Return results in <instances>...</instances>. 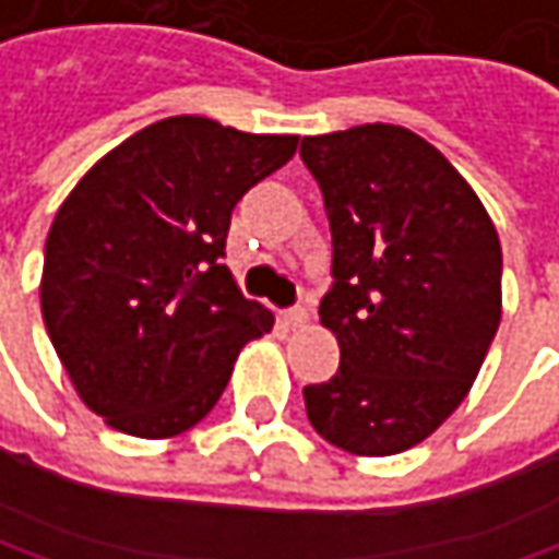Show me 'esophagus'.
<instances>
[{"instance_id": "34e87169", "label": "esophagus", "mask_w": 559, "mask_h": 559, "mask_svg": "<svg viewBox=\"0 0 559 559\" xmlns=\"http://www.w3.org/2000/svg\"><path fill=\"white\" fill-rule=\"evenodd\" d=\"M310 323V313H307V307H290V310H284V326H290V330H300V326H307Z\"/></svg>"}]
</instances>
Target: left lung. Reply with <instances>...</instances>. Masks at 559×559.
I'll return each instance as SVG.
<instances>
[{
	"label": "left lung",
	"instance_id": "1",
	"mask_svg": "<svg viewBox=\"0 0 559 559\" xmlns=\"http://www.w3.org/2000/svg\"><path fill=\"white\" fill-rule=\"evenodd\" d=\"M332 229L320 323L338 371L304 386L330 444L386 457L426 441L471 393L502 317V246L477 191L396 124L304 136Z\"/></svg>",
	"mask_w": 559,
	"mask_h": 559
}]
</instances>
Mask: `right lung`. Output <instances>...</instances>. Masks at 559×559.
Wrapping results in <instances>:
<instances>
[{"label": "right lung", "mask_w": 559, "mask_h": 559, "mask_svg": "<svg viewBox=\"0 0 559 559\" xmlns=\"http://www.w3.org/2000/svg\"><path fill=\"white\" fill-rule=\"evenodd\" d=\"M294 133L178 115L105 153L60 204L40 313L79 400L111 429L173 438L221 400L275 313L221 265L239 198L297 153Z\"/></svg>", "instance_id": "right-lung-1"}]
</instances>
